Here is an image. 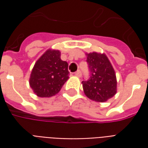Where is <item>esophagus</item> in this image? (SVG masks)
I'll return each mask as SVG.
<instances>
[{"instance_id": "34e87169", "label": "esophagus", "mask_w": 148, "mask_h": 148, "mask_svg": "<svg viewBox=\"0 0 148 148\" xmlns=\"http://www.w3.org/2000/svg\"><path fill=\"white\" fill-rule=\"evenodd\" d=\"M74 74H75V76H77V77H81V76H82V73H81L80 71H76V72L74 73Z\"/></svg>"}]
</instances>
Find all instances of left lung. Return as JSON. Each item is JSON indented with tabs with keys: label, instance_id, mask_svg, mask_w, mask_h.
<instances>
[{
	"label": "left lung",
	"instance_id": "8db88e82",
	"mask_svg": "<svg viewBox=\"0 0 148 148\" xmlns=\"http://www.w3.org/2000/svg\"><path fill=\"white\" fill-rule=\"evenodd\" d=\"M90 77L83 81L84 93L92 101L106 102L116 93V73L106 54L92 52L86 54Z\"/></svg>",
	"mask_w": 148,
	"mask_h": 148
}]
</instances>
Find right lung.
<instances>
[{
  "mask_svg": "<svg viewBox=\"0 0 148 148\" xmlns=\"http://www.w3.org/2000/svg\"><path fill=\"white\" fill-rule=\"evenodd\" d=\"M69 74L68 63L61 59V52L48 49L34 65L29 85L38 97H50L60 91Z\"/></svg>",
  "mask_w": 148,
  "mask_h": 148,
  "instance_id": "obj_1",
  "label": "right lung"
}]
</instances>
